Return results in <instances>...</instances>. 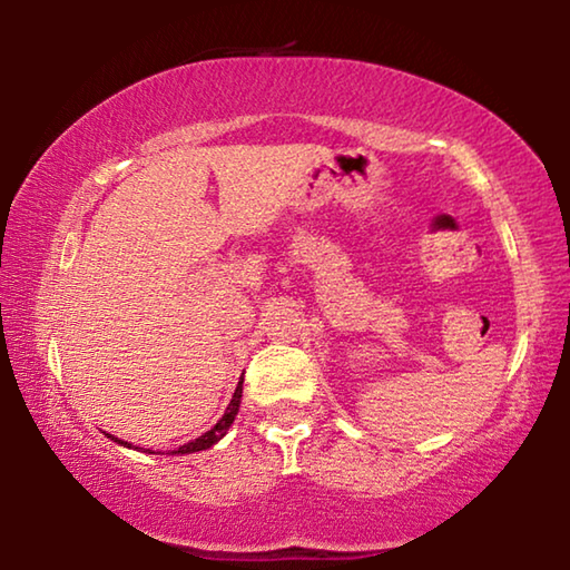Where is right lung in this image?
<instances>
[{"label": "right lung", "mask_w": 570, "mask_h": 570, "mask_svg": "<svg viewBox=\"0 0 570 570\" xmlns=\"http://www.w3.org/2000/svg\"><path fill=\"white\" fill-rule=\"evenodd\" d=\"M240 392H244V380H238V387H236V392H234V397H230V402H228V407H226V412H224V417H220V420H218V422L214 424V428H210L208 432H204V435L196 438L193 442H188V445H180L178 450H173V455H190V452H198V450H208V448H214L216 442L226 435L228 428H230V424H234V420H236L238 407H240ZM108 438L118 442V445L130 448L128 442H122V440L112 438V435H108Z\"/></svg>", "instance_id": "right-lung-1"}]
</instances>
